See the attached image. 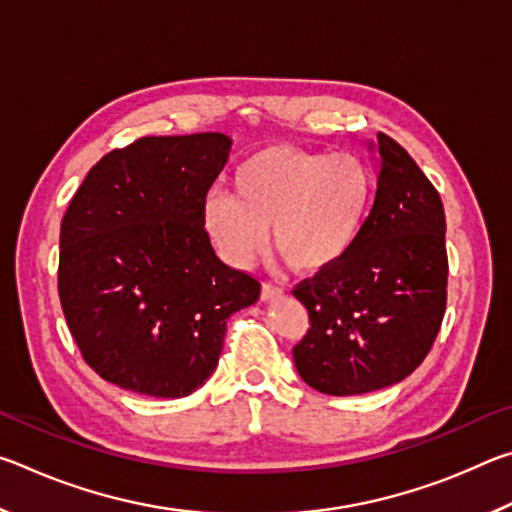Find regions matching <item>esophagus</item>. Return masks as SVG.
Returning <instances> with one entry per match:
<instances>
[{
    "instance_id": "34e87169",
    "label": "esophagus",
    "mask_w": 512,
    "mask_h": 512,
    "mask_svg": "<svg viewBox=\"0 0 512 512\" xmlns=\"http://www.w3.org/2000/svg\"><path fill=\"white\" fill-rule=\"evenodd\" d=\"M284 296V289H280V287H275V284H271V282H266L264 287H262V300L264 302H273V300H280Z\"/></svg>"
}]
</instances>
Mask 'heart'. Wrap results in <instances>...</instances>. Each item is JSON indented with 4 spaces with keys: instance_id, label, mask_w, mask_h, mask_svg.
<instances>
[{
    "instance_id": "obj_1",
    "label": "heart",
    "mask_w": 512,
    "mask_h": 512,
    "mask_svg": "<svg viewBox=\"0 0 512 512\" xmlns=\"http://www.w3.org/2000/svg\"><path fill=\"white\" fill-rule=\"evenodd\" d=\"M235 196L212 189L203 228L223 262L246 268L264 253L268 230L291 271L325 273L341 264L366 225L372 173L350 153L275 144L239 164Z\"/></svg>"
}]
</instances>
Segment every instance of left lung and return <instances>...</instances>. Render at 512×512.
I'll return each mask as SVG.
<instances>
[{"label":"left lung","instance_id":"obj_1","mask_svg":"<svg viewBox=\"0 0 512 512\" xmlns=\"http://www.w3.org/2000/svg\"><path fill=\"white\" fill-rule=\"evenodd\" d=\"M368 151L377 194L357 246L293 291L311 323L293 361L302 381L325 395H363L406 379L445 316L443 201L391 137L379 133Z\"/></svg>","mask_w":512,"mask_h":512}]
</instances>
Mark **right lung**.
I'll list each match as a JSON object with an SVG mask.
<instances>
[{
    "label": "right lung",
    "instance_id": "obj_1",
    "mask_svg": "<svg viewBox=\"0 0 512 512\" xmlns=\"http://www.w3.org/2000/svg\"><path fill=\"white\" fill-rule=\"evenodd\" d=\"M230 149L223 133L142 137L103 155L67 207L60 305L83 359L124 391L192 395L219 366L228 318L259 298L203 228Z\"/></svg>",
    "mask_w": 512,
    "mask_h": 512
}]
</instances>
